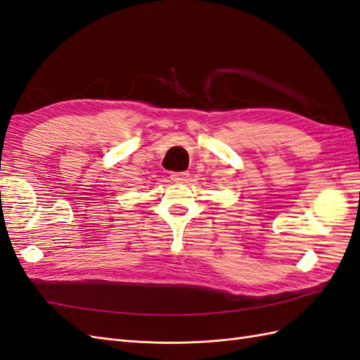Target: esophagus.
I'll list each match as a JSON object with an SVG mask.
<instances>
[{"label": "esophagus", "mask_w": 360, "mask_h": 360, "mask_svg": "<svg viewBox=\"0 0 360 360\" xmlns=\"http://www.w3.org/2000/svg\"><path fill=\"white\" fill-rule=\"evenodd\" d=\"M191 174L188 171H180V172H171V180L174 181H180V183H186L189 180Z\"/></svg>", "instance_id": "esophagus-1"}]
</instances>
